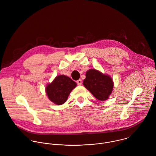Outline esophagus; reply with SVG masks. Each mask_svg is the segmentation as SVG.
Segmentation results:
<instances>
[{"label":"esophagus","mask_w":156,"mask_h":156,"mask_svg":"<svg viewBox=\"0 0 156 156\" xmlns=\"http://www.w3.org/2000/svg\"><path fill=\"white\" fill-rule=\"evenodd\" d=\"M77 85H82V80H81V79L78 80L77 81Z\"/></svg>","instance_id":"1"}]
</instances>
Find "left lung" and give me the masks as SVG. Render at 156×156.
Returning a JSON list of instances; mask_svg holds the SVG:
<instances>
[{
  "label": "left lung",
  "mask_w": 156,
  "mask_h": 156,
  "mask_svg": "<svg viewBox=\"0 0 156 156\" xmlns=\"http://www.w3.org/2000/svg\"><path fill=\"white\" fill-rule=\"evenodd\" d=\"M83 83L97 99L101 101L108 99L113 88L111 77L95 69L87 71Z\"/></svg>",
  "instance_id": "8db88e82"
}]
</instances>
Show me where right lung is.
Returning a JSON list of instances; mask_svg holds the SVG:
<instances>
[{
  "instance_id": "obj_1",
  "label": "right lung",
  "mask_w": 156,
  "mask_h": 156,
  "mask_svg": "<svg viewBox=\"0 0 156 156\" xmlns=\"http://www.w3.org/2000/svg\"><path fill=\"white\" fill-rule=\"evenodd\" d=\"M77 83L65 75H59L45 88L49 100L57 105L64 104Z\"/></svg>"
}]
</instances>
